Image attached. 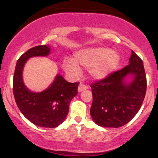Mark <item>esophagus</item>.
I'll return each instance as SVG.
<instances>
[{"instance_id": "1", "label": "esophagus", "mask_w": 158, "mask_h": 158, "mask_svg": "<svg viewBox=\"0 0 158 158\" xmlns=\"http://www.w3.org/2000/svg\"><path fill=\"white\" fill-rule=\"evenodd\" d=\"M87 89H88V87H87L86 85H85L84 84H82V83H80L79 87H78V91L79 92H81L83 91V90H85Z\"/></svg>"}]
</instances>
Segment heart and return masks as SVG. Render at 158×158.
<instances>
[{
    "label": "heart",
    "instance_id": "1",
    "mask_svg": "<svg viewBox=\"0 0 158 158\" xmlns=\"http://www.w3.org/2000/svg\"><path fill=\"white\" fill-rule=\"evenodd\" d=\"M120 60V56L115 50L104 47L87 48L74 52L73 59H64L62 67L73 77L79 75V67L88 69L92 79L101 80L118 68Z\"/></svg>",
    "mask_w": 158,
    "mask_h": 158
}]
</instances>
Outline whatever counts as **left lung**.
Segmentation results:
<instances>
[{"mask_svg": "<svg viewBox=\"0 0 158 158\" xmlns=\"http://www.w3.org/2000/svg\"><path fill=\"white\" fill-rule=\"evenodd\" d=\"M129 76L132 80L127 81ZM90 87L93 102L90 113L94 122L109 128L124 126L137 114L146 96L143 61L131 50L129 64Z\"/></svg>", "mask_w": 158, "mask_h": 158, "instance_id": "8db88e82", "label": "left lung"}]
</instances>
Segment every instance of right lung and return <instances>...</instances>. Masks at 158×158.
<instances>
[{"instance_id":"obj_1","label":"right lung","mask_w":158,"mask_h":158,"mask_svg":"<svg viewBox=\"0 0 158 158\" xmlns=\"http://www.w3.org/2000/svg\"><path fill=\"white\" fill-rule=\"evenodd\" d=\"M50 50V45H40L27 50L18 60L13 77V94L19 110L30 122L44 128H56L64 122L70 101L77 95L79 85V82H68L57 74L52 84L43 91L33 92L27 88L23 70L27 60L36 56H48Z\"/></svg>"}]
</instances>
